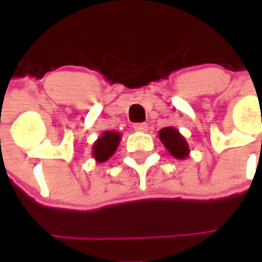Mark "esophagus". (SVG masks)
<instances>
[{
  "label": "esophagus",
  "mask_w": 262,
  "mask_h": 262,
  "mask_svg": "<svg viewBox=\"0 0 262 262\" xmlns=\"http://www.w3.org/2000/svg\"><path fill=\"white\" fill-rule=\"evenodd\" d=\"M136 132H147L148 130V125L147 123H136L133 126Z\"/></svg>",
  "instance_id": "1"
}]
</instances>
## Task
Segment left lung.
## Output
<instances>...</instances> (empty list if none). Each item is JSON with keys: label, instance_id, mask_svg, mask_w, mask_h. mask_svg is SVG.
Segmentation results:
<instances>
[{"label": "left lung", "instance_id": "1", "mask_svg": "<svg viewBox=\"0 0 262 262\" xmlns=\"http://www.w3.org/2000/svg\"><path fill=\"white\" fill-rule=\"evenodd\" d=\"M159 139L168 151V154L174 156L175 159L185 160L189 158L190 149H189V144L186 139L179 133L178 129L172 126L163 127L159 132Z\"/></svg>", "mask_w": 262, "mask_h": 262}]
</instances>
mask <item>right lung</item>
Listing matches in <instances>:
<instances>
[{
  "mask_svg": "<svg viewBox=\"0 0 262 262\" xmlns=\"http://www.w3.org/2000/svg\"><path fill=\"white\" fill-rule=\"evenodd\" d=\"M121 141V133L114 130L103 132L92 145V158L98 163H103L114 155Z\"/></svg>",
  "mask_w": 262,
  "mask_h": 262,
  "instance_id": "1",
  "label": "right lung"
}]
</instances>
